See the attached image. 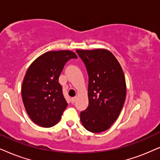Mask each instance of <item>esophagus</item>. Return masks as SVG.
Returning a JSON list of instances; mask_svg holds the SVG:
<instances>
[{
    "mask_svg": "<svg viewBox=\"0 0 160 160\" xmlns=\"http://www.w3.org/2000/svg\"><path fill=\"white\" fill-rule=\"evenodd\" d=\"M76 100H77V97H72V99H71V102L72 104H74V102H76Z\"/></svg>",
    "mask_w": 160,
    "mask_h": 160,
    "instance_id": "1",
    "label": "esophagus"
}]
</instances>
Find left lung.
Here are the masks:
<instances>
[{
	"label": "left lung",
	"instance_id": "obj_1",
	"mask_svg": "<svg viewBox=\"0 0 160 160\" xmlns=\"http://www.w3.org/2000/svg\"><path fill=\"white\" fill-rule=\"evenodd\" d=\"M88 74V107L80 112V121L91 132L109 129L120 114L127 86L120 63L105 49L77 50Z\"/></svg>",
	"mask_w": 160,
	"mask_h": 160
}]
</instances>
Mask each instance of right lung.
<instances>
[{
	"label": "right lung",
	"instance_id": "right-lung-1",
	"mask_svg": "<svg viewBox=\"0 0 160 160\" xmlns=\"http://www.w3.org/2000/svg\"><path fill=\"white\" fill-rule=\"evenodd\" d=\"M70 50L47 52L28 69L22 85V98L30 118L40 127H53L60 121L67 102L58 78L66 63L77 58Z\"/></svg>",
	"mask_w": 160,
	"mask_h": 160
}]
</instances>
